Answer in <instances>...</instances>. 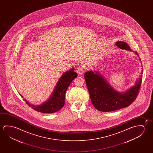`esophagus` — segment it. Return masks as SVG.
Instances as JSON below:
<instances>
[{
  "instance_id": "1",
  "label": "esophagus",
  "mask_w": 153,
  "mask_h": 153,
  "mask_svg": "<svg viewBox=\"0 0 153 153\" xmlns=\"http://www.w3.org/2000/svg\"><path fill=\"white\" fill-rule=\"evenodd\" d=\"M85 70V66H82V65H80V66H79V67H78L77 69H76V71H77V73L78 74V75H82V74H83L84 72V71Z\"/></svg>"
}]
</instances>
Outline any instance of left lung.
<instances>
[{"instance_id": "obj_1", "label": "left lung", "mask_w": 153, "mask_h": 153, "mask_svg": "<svg viewBox=\"0 0 153 153\" xmlns=\"http://www.w3.org/2000/svg\"><path fill=\"white\" fill-rule=\"evenodd\" d=\"M116 45L120 49L131 51L139 56L137 52L132 50L124 42L118 41ZM143 73L142 70L141 74ZM84 77L93 105L97 110L104 112L120 109L130 105L138 95L142 81L141 75L134 85L125 92H120L114 89L105 77L97 71L86 72Z\"/></svg>"}]
</instances>
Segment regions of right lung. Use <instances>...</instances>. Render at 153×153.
I'll return each mask as SVG.
<instances>
[{"mask_svg":"<svg viewBox=\"0 0 153 153\" xmlns=\"http://www.w3.org/2000/svg\"><path fill=\"white\" fill-rule=\"evenodd\" d=\"M74 70L75 69L73 68L63 74L55 85L50 98L40 105H33L25 99H24V100L29 107L40 113H54L60 110L65 105L66 91L70 83L77 76V74ZM20 95L23 97L20 93Z\"/></svg>","mask_w":153,"mask_h":153,"instance_id":"add662e5","label":"right lung"}]
</instances>
